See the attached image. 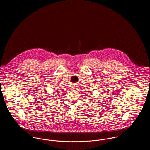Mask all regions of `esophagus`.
Masks as SVG:
<instances>
[{"mask_svg":"<svg viewBox=\"0 0 150 150\" xmlns=\"http://www.w3.org/2000/svg\"><path fill=\"white\" fill-rule=\"evenodd\" d=\"M72 88H74V86H73V87H72Z\"/></svg>","mask_w":150,"mask_h":150,"instance_id":"obj_1","label":"esophagus"}]
</instances>
